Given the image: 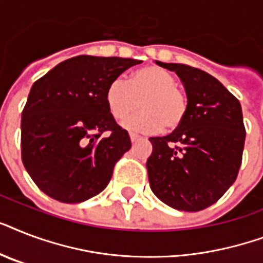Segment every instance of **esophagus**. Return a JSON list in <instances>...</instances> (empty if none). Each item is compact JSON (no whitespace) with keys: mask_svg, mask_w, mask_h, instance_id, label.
<instances>
[{"mask_svg":"<svg viewBox=\"0 0 263 263\" xmlns=\"http://www.w3.org/2000/svg\"><path fill=\"white\" fill-rule=\"evenodd\" d=\"M129 138H131L132 143H135V142H138V140L142 139V136L138 135V134H129Z\"/></svg>","mask_w":263,"mask_h":263,"instance_id":"obj_1","label":"esophagus"}]
</instances>
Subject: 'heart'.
<instances>
[{"label": "heart", "instance_id": "b5f03b06", "mask_svg": "<svg viewBox=\"0 0 263 263\" xmlns=\"http://www.w3.org/2000/svg\"><path fill=\"white\" fill-rule=\"evenodd\" d=\"M107 109L116 120H124L139 107L142 110L123 123L139 132L173 131L187 116V98L176 87L175 76L164 68L150 65L129 76L111 80L105 92Z\"/></svg>", "mask_w": 263, "mask_h": 263}]
</instances>
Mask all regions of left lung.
I'll list each match as a JSON object with an SVG mask.
<instances>
[{
  "label": "left lung",
  "instance_id": "1",
  "mask_svg": "<svg viewBox=\"0 0 263 263\" xmlns=\"http://www.w3.org/2000/svg\"><path fill=\"white\" fill-rule=\"evenodd\" d=\"M156 63L181 80L187 116L172 134L150 138V188L171 208L199 212L216 203L237 177L246 140L240 102L204 71Z\"/></svg>",
  "mask_w": 263,
  "mask_h": 263
}]
</instances>
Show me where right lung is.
<instances>
[{"label":"right lung","mask_w":263,"mask_h":263,"mask_svg":"<svg viewBox=\"0 0 263 263\" xmlns=\"http://www.w3.org/2000/svg\"><path fill=\"white\" fill-rule=\"evenodd\" d=\"M140 63L76 55L32 84L22 113V160L41 191L80 203L106 188L131 139L110 115L105 92L111 80Z\"/></svg>","instance_id":"1"}]
</instances>
